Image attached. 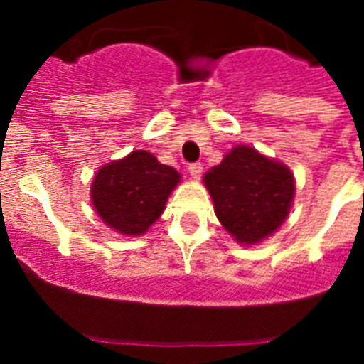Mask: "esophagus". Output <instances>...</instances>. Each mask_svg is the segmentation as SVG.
Returning a JSON list of instances; mask_svg holds the SVG:
<instances>
[{
	"mask_svg": "<svg viewBox=\"0 0 364 364\" xmlns=\"http://www.w3.org/2000/svg\"><path fill=\"white\" fill-rule=\"evenodd\" d=\"M202 169H204V167H202L200 162L191 164V166H189V175H191L195 180H198L202 175Z\"/></svg>",
	"mask_w": 364,
	"mask_h": 364,
	"instance_id": "1",
	"label": "esophagus"
}]
</instances>
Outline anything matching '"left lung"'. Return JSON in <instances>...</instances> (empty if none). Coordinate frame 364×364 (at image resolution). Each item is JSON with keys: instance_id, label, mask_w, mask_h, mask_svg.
Returning <instances> with one entry per match:
<instances>
[{"instance_id": "8db88e82", "label": "left lung", "mask_w": 364, "mask_h": 364, "mask_svg": "<svg viewBox=\"0 0 364 364\" xmlns=\"http://www.w3.org/2000/svg\"><path fill=\"white\" fill-rule=\"evenodd\" d=\"M215 215L240 244L264 240L290 213L295 180L284 164L250 146H237L204 175Z\"/></svg>"}]
</instances>
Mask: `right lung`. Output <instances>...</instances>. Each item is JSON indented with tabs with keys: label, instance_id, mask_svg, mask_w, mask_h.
Segmentation results:
<instances>
[{
	"label": "right lung",
	"instance_id": "1",
	"mask_svg": "<svg viewBox=\"0 0 364 364\" xmlns=\"http://www.w3.org/2000/svg\"><path fill=\"white\" fill-rule=\"evenodd\" d=\"M180 175L147 151L100 167L91 186L96 213L122 235H144L162 215Z\"/></svg>",
	"mask_w": 364,
	"mask_h": 364
}]
</instances>
